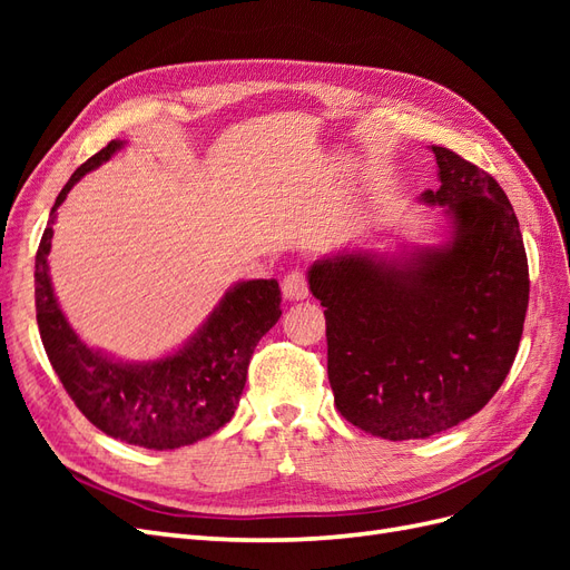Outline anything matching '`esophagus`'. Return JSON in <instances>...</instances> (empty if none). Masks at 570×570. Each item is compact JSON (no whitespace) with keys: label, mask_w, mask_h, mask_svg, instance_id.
Masks as SVG:
<instances>
[{"label":"esophagus","mask_w":570,"mask_h":570,"mask_svg":"<svg viewBox=\"0 0 570 570\" xmlns=\"http://www.w3.org/2000/svg\"><path fill=\"white\" fill-rule=\"evenodd\" d=\"M283 297L289 302H299L308 297V283L302 271H289L283 278Z\"/></svg>","instance_id":"obj_1"}]
</instances>
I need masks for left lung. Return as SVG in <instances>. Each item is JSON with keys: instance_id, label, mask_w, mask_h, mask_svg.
<instances>
[{"instance_id": "obj_1", "label": "left lung", "mask_w": 570, "mask_h": 570, "mask_svg": "<svg viewBox=\"0 0 570 570\" xmlns=\"http://www.w3.org/2000/svg\"><path fill=\"white\" fill-rule=\"evenodd\" d=\"M452 237L400 256L337 252L308 268L325 306L327 381L352 425L383 440H425L485 406L519 352L528 256L499 183L446 147H430Z\"/></svg>"}]
</instances>
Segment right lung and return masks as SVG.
<instances>
[{"instance_id":"1","label":"right lung","mask_w":570,"mask_h":570,"mask_svg":"<svg viewBox=\"0 0 570 570\" xmlns=\"http://www.w3.org/2000/svg\"><path fill=\"white\" fill-rule=\"evenodd\" d=\"M120 147L124 142L111 140L76 168L51 206L36 256L38 327L51 368L85 419L126 444L178 450L214 435L233 419L256 344L283 314L281 287L278 281L237 283L178 352L147 364H126L88 347L68 325L51 289V223L71 187Z\"/></svg>"}]
</instances>
